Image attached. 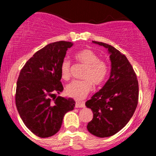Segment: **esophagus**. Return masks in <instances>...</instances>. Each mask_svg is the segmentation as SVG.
Masks as SVG:
<instances>
[{"label":"esophagus","mask_w":156,"mask_h":156,"mask_svg":"<svg viewBox=\"0 0 156 156\" xmlns=\"http://www.w3.org/2000/svg\"><path fill=\"white\" fill-rule=\"evenodd\" d=\"M85 106L84 103H75V108H84Z\"/></svg>","instance_id":"esophagus-1"}]
</instances>
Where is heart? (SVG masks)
I'll return each instance as SVG.
<instances>
[{
	"label": "heart",
	"mask_w": 156,
	"mask_h": 156,
	"mask_svg": "<svg viewBox=\"0 0 156 156\" xmlns=\"http://www.w3.org/2000/svg\"><path fill=\"white\" fill-rule=\"evenodd\" d=\"M75 58L78 62L86 66L83 74V81H73L66 88L69 97L76 100H81L92 90V83L96 86L100 85L106 80L108 75V66L104 61L99 59L95 52L84 49L75 53ZM60 74L64 80L71 76V64L69 59H64L60 66Z\"/></svg>",
	"instance_id": "obj_1"
}]
</instances>
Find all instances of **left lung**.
Wrapping results in <instances>:
<instances>
[{"instance_id": "8db88e82", "label": "left lung", "mask_w": 156, "mask_h": 156, "mask_svg": "<svg viewBox=\"0 0 156 156\" xmlns=\"http://www.w3.org/2000/svg\"><path fill=\"white\" fill-rule=\"evenodd\" d=\"M92 42L107 49L111 72L104 86L86 102L94 114L87 128L94 136L108 137L122 130L133 116L138 103V81L125 55L108 44Z\"/></svg>"}]
</instances>
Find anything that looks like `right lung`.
Listing matches in <instances>:
<instances>
[{
	"mask_svg": "<svg viewBox=\"0 0 156 156\" xmlns=\"http://www.w3.org/2000/svg\"><path fill=\"white\" fill-rule=\"evenodd\" d=\"M72 45L63 41L49 44L36 52L20 71L16 106L23 123L39 137L56 134L66 113L75 107L72 98L50 99L63 90L60 66Z\"/></svg>",
	"mask_w": 156,
	"mask_h": 156,
	"instance_id": "obj_1",
	"label": "right lung"
}]
</instances>
